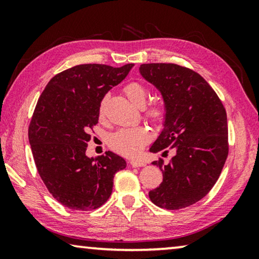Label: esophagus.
<instances>
[{"label":"esophagus","instance_id":"obj_1","mask_svg":"<svg viewBox=\"0 0 259 259\" xmlns=\"http://www.w3.org/2000/svg\"><path fill=\"white\" fill-rule=\"evenodd\" d=\"M130 165L134 166V168H138V166H145L146 163L144 161H139V160H131L130 162Z\"/></svg>","mask_w":259,"mask_h":259}]
</instances>
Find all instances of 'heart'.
<instances>
[{
    "label": "heart",
    "instance_id": "obj_1",
    "mask_svg": "<svg viewBox=\"0 0 259 259\" xmlns=\"http://www.w3.org/2000/svg\"><path fill=\"white\" fill-rule=\"evenodd\" d=\"M126 97L137 107H144L148 98L147 88L138 81L129 82L123 88ZM105 99L99 105V115H104ZM145 115L152 121H159L163 115V107L159 104H150L145 109ZM151 135L144 126L124 128L117 130L108 138V145L114 152L124 156H135L150 142Z\"/></svg>",
    "mask_w": 259,
    "mask_h": 259
}]
</instances>
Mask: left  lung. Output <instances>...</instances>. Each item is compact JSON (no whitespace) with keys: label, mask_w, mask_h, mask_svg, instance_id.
Masks as SVG:
<instances>
[{"label":"left lung","mask_w":259,"mask_h":259,"mask_svg":"<svg viewBox=\"0 0 259 259\" xmlns=\"http://www.w3.org/2000/svg\"><path fill=\"white\" fill-rule=\"evenodd\" d=\"M139 72L164 102L163 129L150 152L171 148L168 164L159 159L163 182L148 193L157 207L178 210L198 202L216 184L229 155L224 105L204 78L177 64H143Z\"/></svg>","instance_id":"left-lung-1"}]
</instances>
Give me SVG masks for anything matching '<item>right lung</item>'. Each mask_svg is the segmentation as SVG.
Here are the masks:
<instances>
[{
    "label": "right lung",
    "mask_w": 259,
    "mask_h": 259,
    "mask_svg": "<svg viewBox=\"0 0 259 259\" xmlns=\"http://www.w3.org/2000/svg\"><path fill=\"white\" fill-rule=\"evenodd\" d=\"M133 67L77 65L52 77L37 100L28 128L30 148L48 191L65 207H102L112 194L114 175L126 166L113 152L94 159L85 151L104 96Z\"/></svg>",
    "instance_id": "right-lung-1"
}]
</instances>
